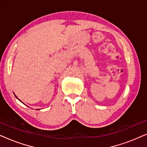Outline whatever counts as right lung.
Here are the masks:
<instances>
[{
    "label": "right lung",
    "instance_id": "1",
    "mask_svg": "<svg viewBox=\"0 0 147 147\" xmlns=\"http://www.w3.org/2000/svg\"><path fill=\"white\" fill-rule=\"evenodd\" d=\"M15 97H16V98H17V99H18V98L17 97V96H15ZM18 100H19V99H18Z\"/></svg>",
    "mask_w": 147,
    "mask_h": 147
}]
</instances>
